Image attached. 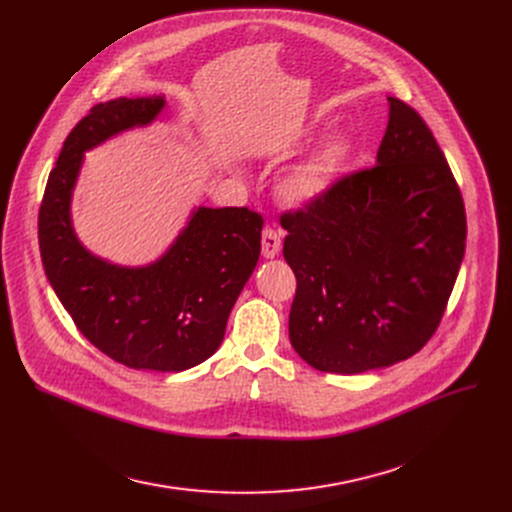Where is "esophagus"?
<instances>
[{"label": "esophagus", "instance_id": "34e87169", "mask_svg": "<svg viewBox=\"0 0 512 512\" xmlns=\"http://www.w3.org/2000/svg\"><path fill=\"white\" fill-rule=\"evenodd\" d=\"M280 247H282V236L278 230L274 228H263L261 232V253L263 257L272 259L280 253Z\"/></svg>", "mask_w": 512, "mask_h": 512}]
</instances>
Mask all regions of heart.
<instances>
[{"label":"heart","mask_w":512,"mask_h":512,"mask_svg":"<svg viewBox=\"0 0 512 512\" xmlns=\"http://www.w3.org/2000/svg\"><path fill=\"white\" fill-rule=\"evenodd\" d=\"M353 155V141L338 134L297 161L280 180L278 193L290 205H311L324 197Z\"/></svg>","instance_id":"1"}]
</instances>
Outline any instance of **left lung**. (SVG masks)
Listing matches in <instances>:
<instances>
[{
  "mask_svg": "<svg viewBox=\"0 0 512 512\" xmlns=\"http://www.w3.org/2000/svg\"><path fill=\"white\" fill-rule=\"evenodd\" d=\"M388 101L375 166L280 218L297 276L290 342L324 373H363L419 353L465 255V205L448 161L413 107Z\"/></svg>",
  "mask_w": 512,
  "mask_h": 512,
  "instance_id": "left-lung-1",
  "label": "left lung"
}]
</instances>
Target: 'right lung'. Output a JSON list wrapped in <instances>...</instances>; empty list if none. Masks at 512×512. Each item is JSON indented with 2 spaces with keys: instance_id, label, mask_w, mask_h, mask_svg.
<instances>
[{
  "instance_id": "add662e5",
  "label": "right lung",
  "mask_w": 512,
  "mask_h": 512,
  "mask_svg": "<svg viewBox=\"0 0 512 512\" xmlns=\"http://www.w3.org/2000/svg\"><path fill=\"white\" fill-rule=\"evenodd\" d=\"M161 95L97 103L66 137L39 209V249L49 284L95 348L151 371H184L224 340L230 311L261 253V213L199 207L166 255L120 267L91 255L70 224L83 153L164 110Z\"/></svg>"
}]
</instances>
